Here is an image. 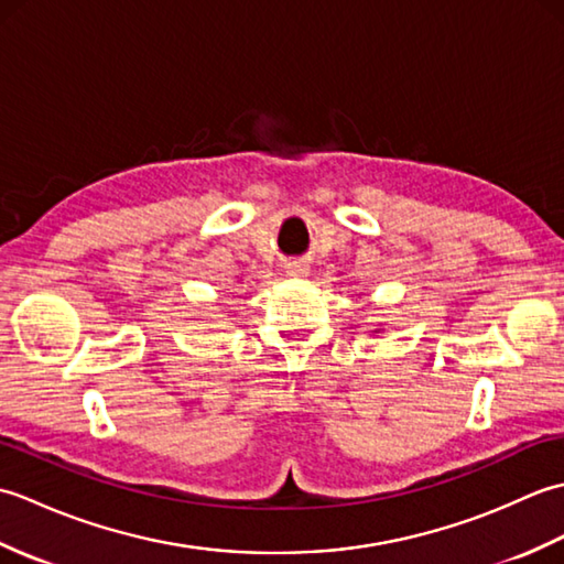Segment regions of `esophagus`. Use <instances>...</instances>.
<instances>
[{"mask_svg":"<svg viewBox=\"0 0 564 564\" xmlns=\"http://www.w3.org/2000/svg\"><path fill=\"white\" fill-rule=\"evenodd\" d=\"M285 269H289V275H307L310 273L305 261H291Z\"/></svg>","mask_w":564,"mask_h":564,"instance_id":"34e87169","label":"esophagus"}]
</instances>
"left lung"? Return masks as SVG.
Segmentation results:
<instances>
[{
	"mask_svg": "<svg viewBox=\"0 0 564 564\" xmlns=\"http://www.w3.org/2000/svg\"><path fill=\"white\" fill-rule=\"evenodd\" d=\"M373 334H380V329H373Z\"/></svg>",
	"mask_w": 564,
	"mask_h": 564,
	"instance_id": "1",
	"label": "left lung"
}]
</instances>
